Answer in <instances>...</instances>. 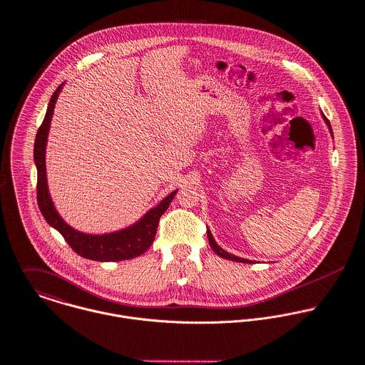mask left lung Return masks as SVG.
Listing matches in <instances>:
<instances>
[{
	"mask_svg": "<svg viewBox=\"0 0 365 365\" xmlns=\"http://www.w3.org/2000/svg\"><path fill=\"white\" fill-rule=\"evenodd\" d=\"M324 120H326V123H327V125H329V128H330V131H331V125H330V121L324 117ZM333 134V133H331ZM207 237H209V242H210V247L213 248V251L221 257V258H225V259H230V261H235V262H244V264H251L252 261H250V259H244V258H240V257H235V255H231V254H228V252H225L221 247L217 245V242L215 241V238H213V235H212V232H210V230L207 228Z\"/></svg>",
	"mask_w": 365,
	"mask_h": 365,
	"instance_id": "left-lung-1",
	"label": "left lung"
}]
</instances>
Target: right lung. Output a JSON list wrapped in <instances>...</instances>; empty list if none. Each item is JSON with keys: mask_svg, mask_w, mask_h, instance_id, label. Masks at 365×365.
Masks as SVG:
<instances>
[{"mask_svg": "<svg viewBox=\"0 0 365 365\" xmlns=\"http://www.w3.org/2000/svg\"><path fill=\"white\" fill-rule=\"evenodd\" d=\"M61 88L62 86L56 88V91L53 93L49 101L46 115L36 133L35 146H34V159L38 169L36 199H38L39 210L48 221V224L55 227L62 234V237L71 245L74 252L83 258L107 262V261H124V259L140 257L152 245L156 230H158L159 219L169 207L178 190L172 192L155 209L149 210L137 224L113 234L90 235V234L76 231L71 225H68L53 207V203L48 190L46 168H45V148H46V140H48V131H49L55 103L61 93Z\"/></svg>", "mask_w": 365, "mask_h": 365, "instance_id": "right-lung-1", "label": "right lung"}]
</instances>
